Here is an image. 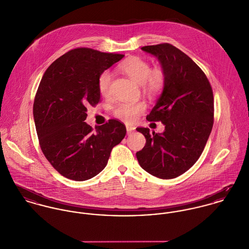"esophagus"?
I'll use <instances>...</instances> for the list:
<instances>
[{
	"mask_svg": "<svg viewBox=\"0 0 249 249\" xmlns=\"http://www.w3.org/2000/svg\"><path fill=\"white\" fill-rule=\"evenodd\" d=\"M126 129H127V134L128 135L133 134L135 132V130H136V128L134 126H126Z\"/></svg>",
	"mask_w": 249,
	"mask_h": 249,
	"instance_id": "esophagus-1",
	"label": "esophagus"
}]
</instances>
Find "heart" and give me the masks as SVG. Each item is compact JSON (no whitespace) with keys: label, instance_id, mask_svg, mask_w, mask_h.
<instances>
[{"label":"heart","instance_id":"heart-1","mask_svg":"<svg viewBox=\"0 0 249 249\" xmlns=\"http://www.w3.org/2000/svg\"><path fill=\"white\" fill-rule=\"evenodd\" d=\"M119 69L131 79L141 85L142 90L149 95L159 94L165 85V71L160 67L151 69L150 64L138 56L125 60ZM98 89L102 96L107 97L111 93V74L110 71H103L98 77ZM144 102H124L114 109V115L119 119L132 122L138 115L145 111Z\"/></svg>","mask_w":249,"mask_h":249}]
</instances>
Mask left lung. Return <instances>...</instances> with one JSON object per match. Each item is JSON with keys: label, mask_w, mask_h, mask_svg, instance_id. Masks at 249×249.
I'll list each match as a JSON object with an SVG mask.
<instances>
[{"label": "left lung", "mask_w": 249, "mask_h": 249, "mask_svg": "<svg viewBox=\"0 0 249 249\" xmlns=\"http://www.w3.org/2000/svg\"><path fill=\"white\" fill-rule=\"evenodd\" d=\"M141 50L158 57L165 71V85L148 121H161V134L138 128L146 138L137 153L138 163L149 174L175 178L196 162L214 123V97L205 73L193 60L171 44L145 46Z\"/></svg>", "instance_id": "8db88e82"}]
</instances>
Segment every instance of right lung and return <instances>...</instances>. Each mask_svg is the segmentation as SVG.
I'll return each mask as SVG.
<instances>
[{
	"mask_svg": "<svg viewBox=\"0 0 249 249\" xmlns=\"http://www.w3.org/2000/svg\"><path fill=\"white\" fill-rule=\"evenodd\" d=\"M124 57L88 48L59 57L39 84L33 117L43 154L67 178L83 181L108 163L112 148L126 136L125 125L110 119L95 131L88 125L87 106L100 101L99 75Z\"/></svg>",
	"mask_w": 249,
	"mask_h": 249,
	"instance_id": "obj_1",
	"label": "right lung"
}]
</instances>
